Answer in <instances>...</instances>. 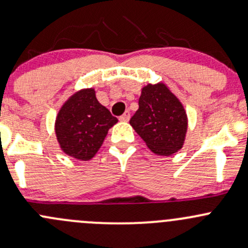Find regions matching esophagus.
Here are the masks:
<instances>
[{"instance_id": "34e87169", "label": "esophagus", "mask_w": 248, "mask_h": 248, "mask_svg": "<svg viewBox=\"0 0 248 248\" xmlns=\"http://www.w3.org/2000/svg\"><path fill=\"white\" fill-rule=\"evenodd\" d=\"M129 117H131V113L128 110L122 116H120V121L121 122H128L129 121Z\"/></svg>"}]
</instances>
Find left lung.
Instances as JSON below:
<instances>
[{
  "label": "left lung",
  "mask_w": 248,
  "mask_h": 248,
  "mask_svg": "<svg viewBox=\"0 0 248 248\" xmlns=\"http://www.w3.org/2000/svg\"><path fill=\"white\" fill-rule=\"evenodd\" d=\"M129 124L159 155H171L183 147L187 131L186 109L163 82L142 88L139 109Z\"/></svg>",
  "instance_id": "1"
}]
</instances>
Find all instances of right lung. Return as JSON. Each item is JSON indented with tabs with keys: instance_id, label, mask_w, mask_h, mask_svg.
I'll return each mask as SVG.
<instances>
[{
	"instance_id": "right-lung-1",
	"label": "right lung",
	"mask_w": 248,
	"mask_h": 248,
	"mask_svg": "<svg viewBox=\"0 0 248 248\" xmlns=\"http://www.w3.org/2000/svg\"><path fill=\"white\" fill-rule=\"evenodd\" d=\"M116 122V117L97 101L95 89L89 88L75 93L62 104L54 131L65 155L87 161L97 153Z\"/></svg>"
}]
</instances>
